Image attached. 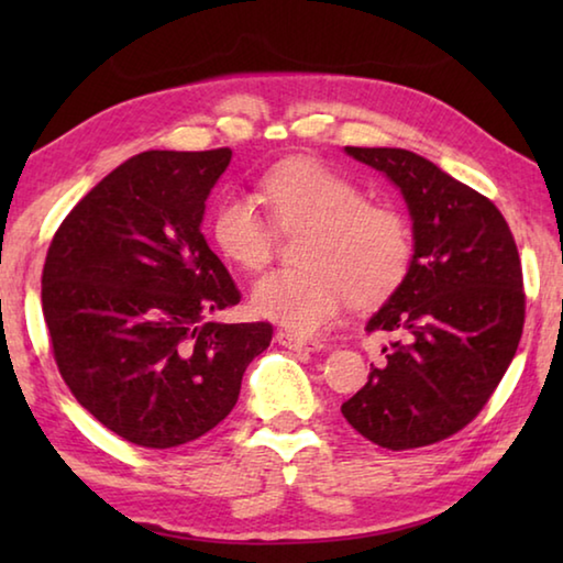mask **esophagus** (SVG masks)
Returning <instances> with one entry per match:
<instances>
[{"label":"esophagus","instance_id":"1","mask_svg":"<svg viewBox=\"0 0 563 563\" xmlns=\"http://www.w3.org/2000/svg\"><path fill=\"white\" fill-rule=\"evenodd\" d=\"M275 342H280L283 347H288V350H295V352H318V350H322V342H318V340H302V338H298V335H290V332H275Z\"/></svg>","mask_w":563,"mask_h":563}]
</instances>
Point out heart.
Listing matches in <instances>:
<instances>
[{
  "instance_id": "1",
  "label": "heart",
  "mask_w": 563,
  "mask_h": 563,
  "mask_svg": "<svg viewBox=\"0 0 563 563\" xmlns=\"http://www.w3.org/2000/svg\"><path fill=\"white\" fill-rule=\"evenodd\" d=\"M261 198L280 231L308 228L300 268L275 271L253 288V310L298 335L335 320L342 305L387 298L409 268L412 238L405 218L365 203L362 190L312 158H292L261 180ZM213 241L243 271L273 258L275 231L245 196H228L213 213Z\"/></svg>"
}]
</instances>
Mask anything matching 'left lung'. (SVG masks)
Masks as SVG:
<instances>
[{"instance_id": "1", "label": "left lung", "mask_w": 563, "mask_h": 563, "mask_svg": "<svg viewBox=\"0 0 563 563\" xmlns=\"http://www.w3.org/2000/svg\"><path fill=\"white\" fill-rule=\"evenodd\" d=\"M345 154L399 188L415 253L367 322L399 340L342 415L369 442L415 450L460 432L501 383L523 328L521 261L499 208L432 161L405 148Z\"/></svg>"}]
</instances>
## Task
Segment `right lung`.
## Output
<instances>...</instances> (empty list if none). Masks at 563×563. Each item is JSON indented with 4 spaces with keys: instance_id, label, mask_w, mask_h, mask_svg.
Segmentation results:
<instances>
[{
    "instance_id": "add662e5",
    "label": "right lung",
    "mask_w": 563,
    "mask_h": 563,
    "mask_svg": "<svg viewBox=\"0 0 563 563\" xmlns=\"http://www.w3.org/2000/svg\"><path fill=\"white\" fill-rule=\"evenodd\" d=\"M231 148L144 151L101 178L46 253L42 310L56 367L126 442L186 444L231 415L271 322H206L241 302L201 233Z\"/></svg>"
}]
</instances>
